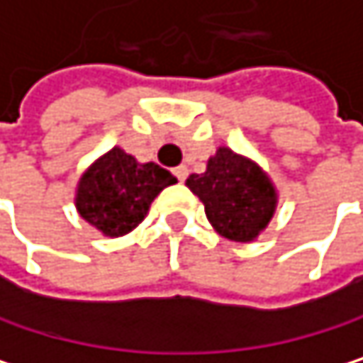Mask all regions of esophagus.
<instances>
[{
  "mask_svg": "<svg viewBox=\"0 0 363 363\" xmlns=\"http://www.w3.org/2000/svg\"><path fill=\"white\" fill-rule=\"evenodd\" d=\"M174 176L180 180V183H185V178L189 176V167H187V165H178V167H174Z\"/></svg>",
  "mask_w": 363,
  "mask_h": 363,
  "instance_id": "34e87169",
  "label": "esophagus"
}]
</instances>
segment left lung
<instances>
[{"instance_id":"8db88e82","label":"left lung","mask_w":363,"mask_h":363,"mask_svg":"<svg viewBox=\"0 0 363 363\" xmlns=\"http://www.w3.org/2000/svg\"><path fill=\"white\" fill-rule=\"evenodd\" d=\"M187 187L202 200L217 234L234 242H253L277 213L279 194L270 176L253 159L219 146L206 172L191 174Z\"/></svg>"}]
</instances>
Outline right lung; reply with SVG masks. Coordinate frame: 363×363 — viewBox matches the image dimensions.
<instances>
[{
	"instance_id": "1",
	"label": "right lung",
	"mask_w": 363,
	"mask_h": 363,
	"mask_svg": "<svg viewBox=\"0 0 363 363\" xmlns=\"http://www.w3.org/2000/svg\"><path fill=\"white\" fill-rule=\"evenodd\" d=\"M176 178L161 165L140 163L121 146L97 157L76 185L78 215L108 238H118L135 230L152 200Z\"/></svg>"
}]
</instances>
